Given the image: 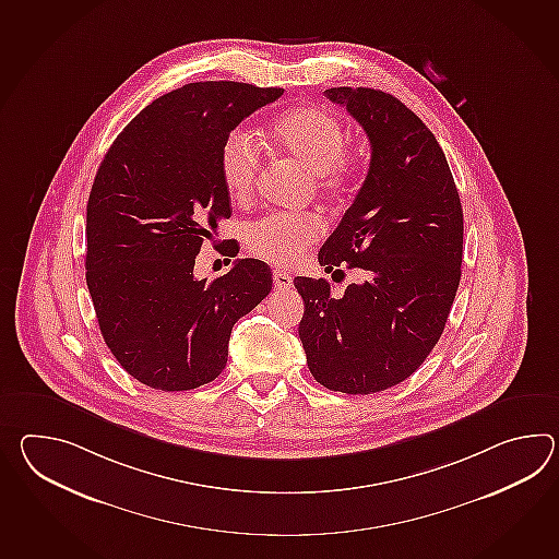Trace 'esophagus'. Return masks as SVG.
<instances>
[{
  "label": "esophagus",
  "mask_w": 559,
  "mask_h": 559,
  "mask_svg": "<svg viewBox=\"0 0 559 559\" xmlns=\"http://www.w3.org/2000/svg\"><path fill=\"white\" fill-rule=\"evenodd\" d=\"M274 288L278 290H288L293 286V276L285 271H274L273 273Z\"/></svg>",
  "instance_id": "esophagus-1"
}]
</instances>
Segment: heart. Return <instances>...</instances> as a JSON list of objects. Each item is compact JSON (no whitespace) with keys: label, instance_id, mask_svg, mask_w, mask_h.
<instances>
[{"label":"heart","instance_id":"heart-1","mask_svg":"<svg viewBox=\"0 0 559 559\" xmlns=\"http://www.w3.org/2000/svg\"><path fill=\"white\" fill-rule=\"evenodd\" d=\"M269 136L276 148L314 174V185L324 194L338 197L353 187L360 158L357 152L345 148V128L335 114L319 106H298L274 120ZM259 166V150L245 130L224 138L218 168L230 199H249ZM321 233L323 226L314 214L273 212L249 224L245 245L257 259L286 266L297 262Z\"/></svg>","mask_w":559,"mask_h":559}]
</instances>
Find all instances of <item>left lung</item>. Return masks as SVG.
Wrapping results in <instances>:
<instances>
[{
  "label": "left lung",
  "mask_w": 559,
  "mask_h": 559,
  "mask_svg": "<svg viewBox=\"0 0 559 559\" xmlns=\"http://www.w3.org/2000/svg\"><path fill=\"white\" fill-rule=\"evenodd\" d=\"M371 142L359 194L319 252L324 273L360 271L341 297L297 276L298 336L312 377L371 395L411 377L445 329L461 278L463 211L433 132L401 99L371 87H329Z\"/></svg>",
  "instance_id": "obj_1"
}]
</instances>
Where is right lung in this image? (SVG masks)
Segmentation results:
<instances>
[{
    "label": "right lung",
    "instance_id": "1",
    "mask_svg": "<svg viewBox=\"0 0 559 559\" xmlns=\"http://www.w3.org/2000/svg\"><path fill=\"white\" fill-rule=\"evenodd\" d=\"M283 92L178 87L138 114L99 164L87 200V290L106 345L144 385L190 391L214 381L236 321L273 288L266 262L240 259L206 283L194 261L233 212L218 168L224 138Z\"/></svg>",
    "mask_w": 559,
    "mask_h": 559
}]
</instances>
